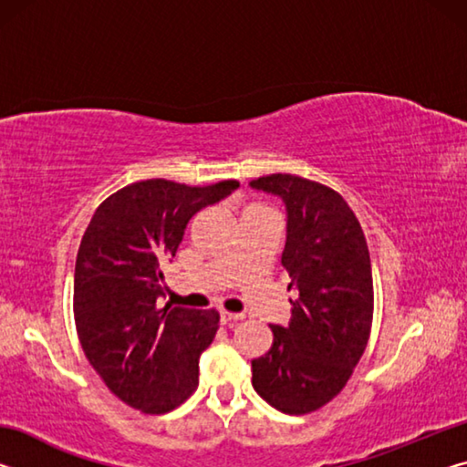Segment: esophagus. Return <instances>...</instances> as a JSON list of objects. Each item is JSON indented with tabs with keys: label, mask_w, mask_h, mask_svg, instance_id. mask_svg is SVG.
<instances>
[{
	"label": "esophagus",
	"mask_w": 467,
	"mask_h": 467,
	"mask_svg": "<svg viewBox=\"0 0 467 467\" xmlns=\"http://www.w3.org/2000/svg\"><path fill=\"white\" fill-rule=\"evenodd\" d=\"M243 319V315H239V313H228V311H220V321L224 323H234V321H241Z\"/></svg>",
	"instance_id": "1"
}]
</instances>
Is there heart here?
I'll return each instance as SVG.
<instances>
[{"mask_svg":"<svg viewBox=\"0 0 467 467\" xmlns=\"http://www.w3.org/2000/svg\"><path fill=\"white\" fill-rule=\"evenodd\" d=\"M247 210H267V208H265V205H262V203H251Z\"/></svg>","mask_w":467,"mask_h":467,"instance_id":"obj_1","label":"heart"}]
</instances>
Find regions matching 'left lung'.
Segmentation results:
<instances>
[{"mask_svg": "<svg viewBox=\"0 0 467 467\" xmlns=\"http://www.w3.org/2000/svg\"><path fill=\"white\" fill-rule=\"evenodd\" d=\"M251 187L286 203L282 265L296 290L290 323L270 326L272 348L251 360V383L280 412L311 414L344 389L368 344L375 295L367 239L344 197L317 181L275 172Z\"/></svg>", "mask_w": 467, "mask_h": 467, "instance_id": "left-lung-1", "label": "left lung"}]
</instances>
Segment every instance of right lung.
I'll list each match as a JSON object with an SVG mask.
<instances>
[{"instance_id":"1","label":"right lung","mask_w":467,"mask_h":467,"mask_svg":"<svg viewBox=\"0 0 467 467\" xmlns=\"http://www.w3.org/2000/svg\"><path fill=\"white\" fill-rule=\"evenodd\" d=\"M239 187L228 179L192 187L138 181L102 202L82 236L74 274V319L102 381L144 414H167L197 389L200 354L216 336V309H164L162 265L175 257L195 212Z\"/></svg>"}]
</instances>
